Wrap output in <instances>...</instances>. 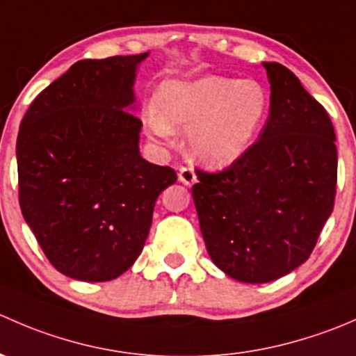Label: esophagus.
<instances>
[{
	"instance_id": "1",
	"label": "esophagus",
	"mask_w": 356,
	"mask_h": 356,
	"mask_svg": "<svg viewBox=\"0 0 356 356\" xmlns=\"http://www.w3.org/2000/svg\"><path fill=\"white\" fill-rule=\"evenodd\" d=\"M179 181L186 186H193L196 182V174L193 167H181L179 168Z\"/></svg>"
}]
</instances>
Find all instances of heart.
<instances>
[{
    "label": "heart",
    "mask_w": 356,
    "mask_h": 356,
    "mask_svg": "<svg viewBox=\"0 0 356 356\" xmlns=\"http://www.w3.org/2000/svg\"><path fill=\"white\" fill-rule=\"evenodd\" d=\"M270 98L261 82L210 75L195 82H167L149 115V131L167 138L188 131L191 155L207 167L238 161L264 129Z\"/></svg>",
    "instance_id": "obj_1"
}]
</instances>
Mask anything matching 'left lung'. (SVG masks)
<instances>
[{"label":"left lung","mask_w":356,"mask_h":356,"mask_svg":"<svg viewBox=\"0 0 356 356\" xmlns=\"http://www.w3.org/2000/svg\"><path fill=\"white\" fill-rule=\"evenodd\" d=\"M264 67L272 92L260 139L225 170L196 168L193 186L208 254L229 277L251 284L275 281L308 260L332 213L337 182L327 111L289 68Z\"/></svg>","instance_id":"8db88e82"}]
</instances>
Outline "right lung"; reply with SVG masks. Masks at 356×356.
<instances>
[{
	"instance_id": "add662e5",
	"label": "right lung",
	"mask_w": 356,
	"mask_h": 356,
	"mask_svg": "<svg viewBox=\"0 0 356 356\" xmlns=\"http://www.w3.org/2000/svg\"><path fill=\"white\" fill-rule=\"evenodd\" d=\"M149 53L81 60L31 103L17 138L20 210L53 267L111 281L145 248L153 208L177 181L139 155L143 122L129 111Z\"/></svg>"
}]
</instances>
